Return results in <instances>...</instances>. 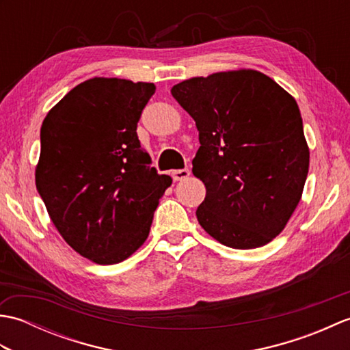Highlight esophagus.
Instances as JSON below:
<instances>
[{"instance_id":"1","label":"esophagus","mask_w":350,"mask_h":350,"mask_svg":"<svg viewBox=\"0 0 350 350\" xmlns=\"http://www.w3.org/2000/svg\"><path fill=\"white\" fill-rule=\"evenodd\" d=\"M191 171L188 168H180V170H173L171 171V176H173L174 180H185L189 176Z\"/></svg>"}]
</instances>
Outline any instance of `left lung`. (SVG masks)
<instances>
[{
    "instance_id": "8db88e82",
    "label": "left lung",
    "mask_w": 350,
    "mask_h": 350,
    "mask_svg": "<svg viewBox=\"0 0 350 350\" xmlns=\"http://www.w3.org/2000/svg\"><path fill=\"white\" fill-rule=\"evenodd\" d=\"M171 94L198 129L192 173L206 187L200 226L230 248L271 242L298 206L308 174L298 103L257 70L191 78Z\"/></svg>"
}]
</instances>
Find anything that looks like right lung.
<instances>
[{
  "label": "right lung",
  "instance_id": "add662e5",
  "mask_svg": "<svg viewBox=\"0 0 350 350\" xmlns=\"http://www.w3.org/2000/svg\"><path fill=\"white\" fill-rule=\"evenodd\" d=\"M154 90L152 83L88 79L42 124L36 188L63 239L99 265L123 262L144 243L171 185L137 135Z\"/></svg>",
  "mask_w": 350,
  "mask_h": 350
}]
</instances>
